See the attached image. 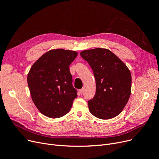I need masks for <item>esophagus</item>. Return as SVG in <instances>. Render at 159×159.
Masks as SVG:
<instances>
[{
  "mask_svg": "<svg viewBox=\"0 0 159 159\" xmlns=\"http://www.w3.org/2000/svg\"><path fill=\"white\" fill-rule=\"evenodd\" d=\"M79 93H80V94H83V93H84V89H80V90H79Z\"/></svg>",
  "mask_w": 159,
  "mask_h": 159,
  "instance_id": "obj_1",
  "label": "esophagus"
}]
</instances>
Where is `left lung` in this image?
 I'll use <instances>...</instances> for the list:
<instances>
[{"label":"left lung","instance_id":"1","mask_svg":"<svg viewBox=\"0 0 159 159\" xmlns=\"http://www.w3.org/2000/svg\"><path fill=\"white\" fill-rule=\"evenodd\" d=\"M96 80V94L88 102L90 112L100 119H110L121 113L131 93V74L124 63L107 49L82 51Z\"/></svg>","mask_w":159,"mask_h":159}]
</instances>
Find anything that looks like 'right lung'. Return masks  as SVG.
<instances>
[{
    "label": "right lung",
    "mask_w": 159,
    "mask_h": 159,
    "mask_svg": "<svg viewBox=\"0 0 159 159\" xmlns=\"http://www.w3.org/2000/svg\"><path fill=\"white\" fill-rule=\"evenodd\" d=\"M77 54L74 51L51 49L40 57L28 72L27 82L33 102L48 117L64 116L77 96L69 68Z\"/></svg>",
    "instance_id": "right-lung-1"
}]
</instances>
